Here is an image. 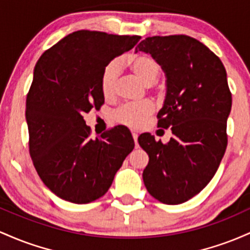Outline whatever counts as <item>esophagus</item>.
<instances>
[{
	"label": "esophagus",
	"mask_w": 250,
	"mask_h": 250,
	"mask_svg": "<svg viewBox=\"0 0 250 250\" xmlns=\"http://www.w3.org/2000/svg\"><path fill=\"white\" fill-rule=\"evenodd\" d=\"M132 137L134 139V143H136V147H138V142H137V139H138V133H137L136 131H132Z\"/></svg>",
	"instance_id": "esophagus-1"
}]
</instances>
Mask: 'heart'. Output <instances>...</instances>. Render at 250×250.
<instances>
[{
  "mask_svg": "<svg viewBox=\"0 0 250 250\" xmlns=\"http://www.w3.org/2000/svg\"><path fill=\"white\" fill-rule=\"evenodd\" d=\"M120 64L127 67L144 85L151 86L156 83L161 74V63L148 54H133L119 61ZM119 67L117 62H111L104 68L100 78V88L106 99L114 97L117 91ZM153 111L150 102L126 104L114 113V119L120 124L138 128L146 122Z\"/></svg>",
  "mask_w": 250,
  "mask_h": 250,
  "instance_id": "b5f03b06",
  "label": "heart"
}]
</instances>
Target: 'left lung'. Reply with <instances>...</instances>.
Listing matches in <instances>:
<instances>
[{"label": "left lung", "mask_w": 250, "mask_h": 250, "mask_svg": "<svg viewBox=\"0 0 250 250\" xmlns=\"http://www.w3.org/2000/svg\"><path fill=\"white\" fill-rule=\"evenodd\" d=\"M151 54L167 77V94L157 114L158 127H171L167 144L150 133L138 143L148 155L143 181L148 193L165 204H181L211 181L227 148L231 93L222 61L202 42L187 35L152 36L136 52Z\"/></svg>", "instance_id": "left-lung-1"}]
</instances>
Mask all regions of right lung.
Returning <instances> with one entry per match:
<instances>
[{"mask_svg": "<svg viewBox=\"0 0 250 250\" xmlns=\"http://www.w3.org/2000/svg\"><path fill=\"white\" fill-rule=\"evenodd\" d=\"M139 39L78 30L35 64L26 104L29 153L42 182L64 201L85 204L105 195L133 150L132 134L124 126L92 139L83 114L104 104V68Z\"/></svg>", "mask_w": 250, "mask_h": 250, "instance_id": "right-lung-1", "label": "right lung"}]
</instances>
